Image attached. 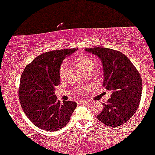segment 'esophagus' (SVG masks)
Returning <instances> with one entry per match:
<instances>
[{"label":"esophagus","instance_id":"34e87169","mask_svg":"<svg viewBox=\"0 0 155 155\" xmlns=\"http://www.w3.org/2000/svg\"><path fill=\"white\" fill-rule=\"evenodd\" d=\"M78 103L80 104H87L88 101L85 100H79L78 101Z\"/></svg>","mask_w":155,"mask_h":155}]
</instances>
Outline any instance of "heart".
Here are the masks:
<instances>
[{
  "label": "heart",
  "instance_id": "heart-1",
  "mask_svg": "<svg viewBox=\"0 0 155 155\" xmlns=\"http://www.w3.org/2000/svg\"><path fill=\"white\" fill-rule=\"evenodd\" d=\"M73 62L83 72L85 70H91L94 64V59L87 54H80L74 57ZM67 64L65 62L61 63L59 67L58 75L61 80H63L66 75Z\"/></svg>",
  "mask_w": 155,
  "mask_h": 155
}]
</instances>
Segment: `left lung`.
<instances>
[{
  "mask_svg": "<svg viewBox=\"0 0 155 155\" xmlns=\"http://www.w3.org/2000/svg\"><path fill=\"white\" fill-rule=\"evenodd\" d=\"M87 52L99 56L103 65V87L111 91V98L103 104L97 119L114 128L128 121L137 111L140 101L143 81L139 72L126 55L111 48L94 47Z\"/></svg>",
  "mask_w": 155,
  "mask_h": 155,
  "instance_id": "left-lung-1",
  "label": "left lung"
}]
</instances>
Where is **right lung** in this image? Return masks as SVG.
Here are the masks:
<instances>
[{
	"label": "right lung",
	"mask_w": 155,
	"mask_h": 155,
	"mask_svg": "<svg viewBox=\"0 0 155 155\" xmlns=\"http://www.w3.org/2000/svg\"><path fill=\"white\" fill-rule=\"evenodd\" d=\"M77 49L54 50L38 56L25 67L18 90L22 109L38 128L56 131L69 122L77 107L75 101L61 103L54 94L60 84L59 67L63 59Z\"/></svg>",
	"instance_id": "1"
}]
</instances>
